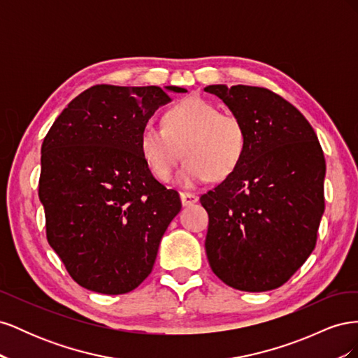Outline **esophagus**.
I'll list each match as a JSON object with an SVG mask.
<instances>
[{"mask_svg": "<svg viewBox=\"0 0 358 358\" xmlns=\"http://www.w3.org/2000/svg\"><path fill=\"white\" fill-rule=\"evenodd\" d=\"M180 201L183 206H191L199 201V196H196V194L192 192H180Z\"/></svg>", "mask_w": 358, "mask_h": 358, "instance_id": "1", "label": "esophagus"}]
</instances>
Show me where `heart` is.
I'll use <instances>...</instances> for the list:
<instances>
[{
    "label": "heart",
    "instance_id": "b5f03b06",
    "mask_svg": "<svg viewBox=\"0 0 358 358\" xmlns=\"http://www.w3.org/2000/svg\"><path fill=\"white\" fill-rule=\"evenodd\" d=\"M248 148V131L239 116L220 112L199 96L183 100L162 116V127L146 125L140 133V152L150 173L169 182L180 157L183 187L204 180L220 182L237 170Z\"/></svg>",
    "mask_w": 358,
    "mask_h": 358
}]
</instances>
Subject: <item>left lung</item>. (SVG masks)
Wrapping results in <instances>:
<instances>
[{"label":"left lung","mask_w":358,"mask_h":358,"mask_svg":"<svg viewBox=\"0 0 358 358\" xmlns=\"http://www.w3.org/2000/svg\"><path fill=\"white\" fill-rule=\"evenodd\" d=\"M248 131L241 166L200 197L209 213L210 268L236 289L285 284L317 243L326 159L310 124L282 96L258 86L209 85Z\"/></svg>","instance_id":"left-lung-1"}]
</instances>
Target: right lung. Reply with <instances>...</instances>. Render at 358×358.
I'll use <instances>...</instances> for the list:
<instances>
[{
	"mask_svg": "<svg viewBox=\"0 0 358 358\" xmlns=\"http://www.w3.org/2000/svg\"><path fill=\"white\" fill-rule=\"evenodd\" d=\"M179 86L95 85L62 110L41 145L38 197L46 236L70 276L101 294H125L152 272L180 212L140 152V133Z\"/></svg>",
	"mask_w": 358,
	"mask_h": 358,
	"instance_id": "right-lung-1",
	"label": "right lung"
}]
</instances>
